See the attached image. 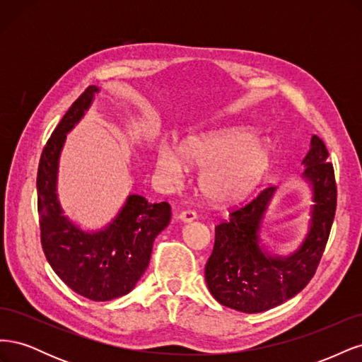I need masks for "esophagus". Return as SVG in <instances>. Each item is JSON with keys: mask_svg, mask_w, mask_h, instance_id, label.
Listing matches in <instances>:
<instances>
[{"mask_svg": "<svg viewBox=\"0 0 362 362\" xmlns=\"http://www.w3.org/2000/svg\"><path fill=\"white\" fill-rule=\"evenodd\" d=\"M178 218L181 222H193L194 218H198V214H196L194 211H192V210H184V211H181L180 214H178Z\"/></svg>", "mask_w": 362, "mask_h": 362, "instance_id": "34e87169", "label": "esophagus"}]
</instances>
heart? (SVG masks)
Segmentation results:
<instances>
[{"mask_svg":"<svg viewBox=\"0 0 362 362\" xmlns=\"http://www.w3.org/2000/svg\"><path fill=\"white\" fill-rule=\"evenodd\" d=\"M185 163L202 169L198 178L201 193L213 204L225 205L243 199L264 177L270 164V151L264 141L243 129L192 136L181 141L178 151L160 145L156 170L170 182L180 181Z\"/></svg>","mask_w":362,"mask_h":362,"instance_id":"1","label":"heart"}]
</instances>
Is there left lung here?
<instances>
[{
  "mask_svg": "<svg viewBox=\"0 0 362 362\" xmlns=\"http://www.w3.org/2000/svg\"><path fill=\"white\" fill-rule=\"evenodd\" d=\"M323 140L311 137L302 178L313 193L311 221L303 242L287 257L272 255L261 245V223L276 187L259 192L216 226L205 281L213 298L242 313H262L291 299L311 281L329 238L337 208V184Z\"/></svg>",
  "mask_w": 362,
  "mask_h": 362,
  "instance_id": "obj_1",
  "label": "left lung"
}]
</instances>
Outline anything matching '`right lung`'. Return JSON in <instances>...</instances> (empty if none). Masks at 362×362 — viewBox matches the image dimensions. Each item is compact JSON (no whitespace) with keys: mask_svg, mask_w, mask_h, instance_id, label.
Instances as JSON below:
<instances>
[{"mask_svg":"<svg viewBox=\"0 0 362 362\" xmlns=\"http://www.w3.org/2000/svg\"><path fill=\"white\" fill-rule=\"evenodd\" d=\"M100 87L89 86L63 116L42 151L37 169L40 242L52 270L76 294L105 302L128 294L144 275L156 237L170 222L168 202L151 204L129 194L113 221L100 231H84L64 216L57 173L66 134L89 110Z\"/></svg>","mask_w":362,"mask_h":362,"instance_id":"add662e5","label":"right lung"}]
</instances>
